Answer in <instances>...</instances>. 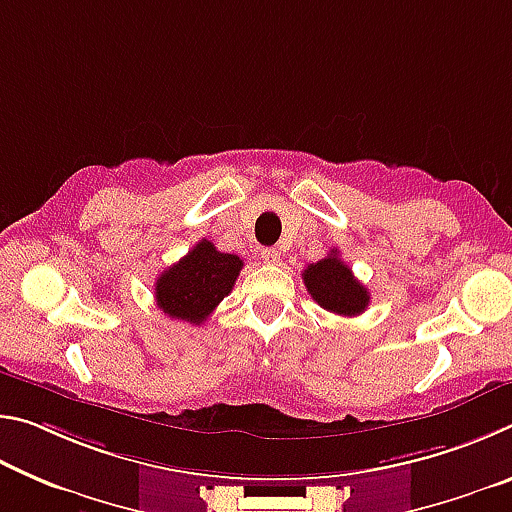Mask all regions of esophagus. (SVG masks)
I'll use <instances>...</instances> for the list:
<instances>
[{"label": "esophagus", "instance_id": "34e87169", "mask_svg": "<svg viewBox=\"0 0 512 512\" xmlns=\"http://www.w3.org/2000/svg\"><path fill=\"white\" fill-rule=\"evenodd\" d=\"M259 255H262L266 264H280V253H277L275 248H264Z\"/></svg>", "mask_w": 512, "mask_h": 512}]
</instances>
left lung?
Returning <instances> with one entry per match:
<instances>
[{
	"mask_svg": "<svg viewBox=\"0 0 512 512\" xmlns=\"http://www.w3.org/2000/svg\"><path fill=\"white\" fill-rule=\"evenodd\" d=\"M302 280L320 307L339 316H359L366 311L370 293L352 275V268L339 257V250H329V255L316 264H309L302 271Z\"/></svg>",
	"mask_w": 512,
	"mask_h": 512,
	"instance_id": "8db88e82",
	"label": "left lung"
}]
</instances>
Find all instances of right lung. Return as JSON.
<instances>
[{"label": "right lung", "mask_w": 512, "mask_h": 512, "mask_svg": "<svg viewBox=\"0 0 512 512\" xmlns=\"http://www.w3.org/2000/svg\"><path fill=\"white\" fill-rule=\"evenodd\" d=\"M244 262L201 239L155 282V302L169 318L201 325L235 287Z\"/></svg>", "instance_id": "add662e5"}]
</instances>
